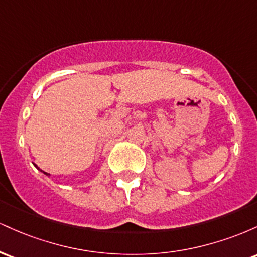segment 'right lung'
Masks as SVG:
<instances>
[{"label": "right lung", "instance_id": "1", "mask_svg": "<svg viewBox=\"0 0 257 257\" xmlns=\"http://www.w3.org/2000/svg\"><path fill=\"white\" fill-rule=\"evenodd\" d=\"M35 167H36V166H35ZM37 168V167H36ZM37 169H38V168H37ZM41 172H42V170H41ZM44 173V172H43ZM44 174H46V175H49V174H47V173H44Z\"/></svg>", "mask_w": 257, "mask_h": 257}]
</instances>
